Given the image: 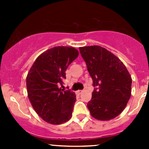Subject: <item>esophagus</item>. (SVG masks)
<instances>
[{"mask_svg": "<svg viewBox=\"0 0 149 149\" xmlns=\"http://www.w3.org/2000/svg\"><path fill=\"white\" fill-rule=\"evenodd\" d=\"M82 93H83V91H82V90H79V91H76V94H82Z\"/></svg>", "mask_w": 149, "mask_h": 149, "instance_id": "esophagus-1", "label": "esophagus"}]
</instances>
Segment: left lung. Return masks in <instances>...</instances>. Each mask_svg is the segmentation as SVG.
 Returning <instances> with one entry per match:
<instances>
[{"label":"left lung","mask_w":149,"mask_h":149,"mask_svg":"<svg viewBox=\"0 0 149 149\" xmlns=\"http://www.w3.org/2000/svg\"><path fill=\"white\" fill-rule=\"evenodd\" d=\"M93 85L87 104L91 115L99 120H110L120 115L131 96L132 79L120 60L101 46L79 47Z\"/></svg>","instance_id":"obj_1"}]
</instances>
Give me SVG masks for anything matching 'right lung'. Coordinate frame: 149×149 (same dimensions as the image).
I'll return each instance as SVG.
<instances>
[{
    "instance_id": "right-lung-1",
    "label": "right lung",
    "mask_w": 149,
    "mask_h": 149,
    "mask_svg": "<svg viewBox=\"0 0 149 149\" xmlns=\"http://www.w3.org/2000/svg\"><path fill=\"white\" fill-rule=\"evenodd\" d=\"M78 56L79 51L73 47H54L39 55L29 71L28 98L37 115L49 124H62L71 118L76 94L58 85L63 83L66 69Z\"/></svg>"
}]
</instances>
